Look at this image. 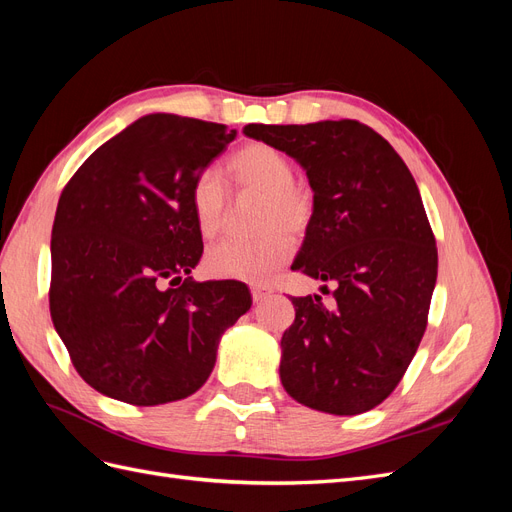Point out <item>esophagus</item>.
<instances>
[{"mask_svg":"<svg viewBox=\"0 0 512 512\" xmlns=\"http://www.w3.org/2000/svg\"><path fill=\"white\" fill-rule=\"evenodd\" d=\"M271 294H273V290L267 288V286H252V299H254V303L265 301L267 297H271Z\"/></svg>","mask_w":512,"mask_h":512,"instance_id":"obj_1","label":"esophagus"}]
</instances>
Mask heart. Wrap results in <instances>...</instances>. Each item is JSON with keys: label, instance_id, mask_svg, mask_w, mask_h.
<instances>
[{"label": "heart", "instance_id": "b5f03b06", "mask_svg": "<svg viewBox=\"0 0 512 512\" xmlns=\"http://www.w3.org/2000/svg\"><path fill=\"white\" fill-rule=\"evenodd\" d=\"M230 190L237 196H260L256 211L258 239H226L205 256L207 269L250 284H265L297 250L291 236L305 237L318 213L316 192L294 179L292 160L267 143H247L226 162ZM190 205L196 228L205 239L218 237L230 218V194L211 168L200 170L190 185ZM293 234L290 236L289 232Z\"/></svg>", "mask_w": 512, "mask_h": 512}]
</instances>
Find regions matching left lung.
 <instances>
[{"label": "left lung", "mask_w": 512, "mask_h": 512, "mask_svg": "<svg viewBox=\"0 0 512 512\" xmlns=\"http://www.w3.org/2000/svg\"><path fill=\"white\" fill-rule=\"evenodd\" d=\"M243 132L305 168L318 213L292 269L335 282L331 305L318 294L292 297L284 389L329 414L376 408L414 359L438 277L436 237L416 181L397 151L354 119L250 123Z\"/></svg>", "instance_id": "obj_1"}]
</instances>
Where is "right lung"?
<instances>
[{"label": "right lung", "mask_w": 512, "mask_h": 512, "mask_svg": "<svg viewBox=\"0 0 512 512\" xmlns=\"http://www.w3.org/2000/svg\"><path fill=\"white\" fill-rule=\"evenodd\" d=\"M222 123L156 113L76 170L59 196L49 305L79 376L132 406L203 386L222 333L252 307L241 282H194L192 179L235 141Z\"/></svg>", "instance_id": "1"}]
</instances>
